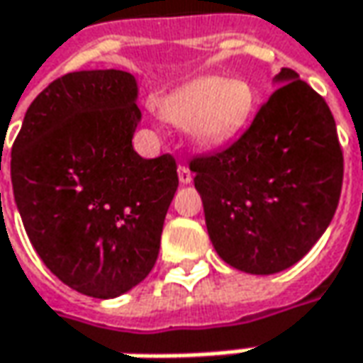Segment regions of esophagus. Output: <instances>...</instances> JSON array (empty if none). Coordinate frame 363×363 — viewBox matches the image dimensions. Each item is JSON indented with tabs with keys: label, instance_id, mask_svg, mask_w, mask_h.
Wrapping results in <instances>:
<instances>
[{
	"label": "esophagus",
	"instance_id": "esophagus-1",
	"mask_svg": "<svg viewBox=\"0 0 363 363\" xmlns=\"http://www.w3.org/2000/svg\"><path fill=\"white\" fill-rule=\"evenodd\" d=\"M177 176H179V182H182L184 186H186V184H189V182H191V177H194L187 165H179V167H177Z\"/></svg>",
	"mask_w": 363,
	"mask_h": 363
}]
</instances>
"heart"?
<instances>
[{"label":"heart","mask_w":363,"mask_h":363,"mask_svg":"<svg viewBox=\"0 0 363 363\" xmlns=\"http://www.w3.org/2000/svg\"><path fill=\"white\" fill-rule=\"evenodd\" d=\"M254 109L255 91L247 82L206 75L167 97L162 116L177 128H187L196 143L213 147L244 130Z\"/></svg>","instance_id":"obj_1"}]
</instances>
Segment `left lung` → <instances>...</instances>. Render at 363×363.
I'll list each match as a JSON object with an SVG mask.
<instances>
[{
	"label": "left lung",
	"mask_w": 363,
	"mask_h": 363,
	"mask_svg": "<svg viewBox=\"0 0 363 363\" xmlns=\"http://www.w3.org/2000/svg\"><path fill=\"white\" fill-rule=\"evenodd\" d=\"M279 87L225 150L189 162L216 252L269 276L300 262L334 218L344 153L325 99L281 67Z\"/></svg>",
	"instance_id": "1"
}]
</instances>
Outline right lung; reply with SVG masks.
Returning <instances> with one entry per match:
<instances>
[{"label": "right lung", "instance_id": "1", "mask_svg": "<svg viewBox=\"0 0 363 363\" xmlns=\"http://www.w3.org/2000/svg\"><path fill=\"white\" fill-rule=\"evenodd\" d=\"M135 77L74 72L31 101L11 147V184L41 262L79 294L108 300L152 272L177 184L176 160H143Z\"/></svg>", "mask_w": 363, "mask_h": 363}]
</instances>
